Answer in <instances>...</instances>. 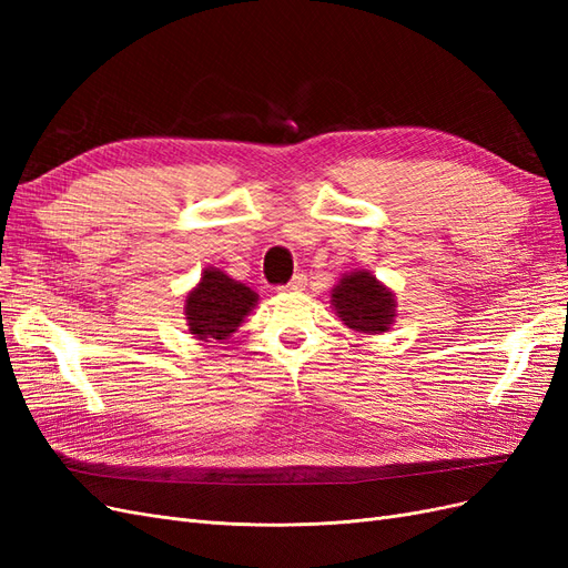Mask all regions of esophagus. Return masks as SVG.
I'll list each match as a JSON object with an SVG mask.
<instances>
[{
    "label": "esophagus",
    "instance_id": "34e87169",
    "mask_svg": "<svg viewBox=\"0 0 568 568\" xmlns=\"http://www.w3.org/2000/svg\"><path fill=\"white\" fill-rule=\"evenodd\" d=\"M303 286H305V274L298 272V274H294V277H291L288 284L282 286V291H301Z\"/></svg>",
    "mask_w": 568,
    "mask_h": 568
}]
</instances>
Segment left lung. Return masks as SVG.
Masks as SVG:
<instances>
[{
	"instance_id": "1",
	"label": "left lung",
	"mask_w": 568,
	"mask_h": 568,
	"mask_svg": "<svg viewBox=\"0 0 568 568\" xmlns=\"http://www.w3.org/2000/svg\"><path fill=\"white\" fill-rule=\"evenodd\" d=\"M332 303L343 324H348L355 332L382 334L395 317L393 294L369 272L346 274L334 288Z\"/></svg>"
}]
</instances>
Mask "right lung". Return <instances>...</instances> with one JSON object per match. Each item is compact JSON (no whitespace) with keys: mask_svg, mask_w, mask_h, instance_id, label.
I'll list each match as a JSON object with an SVG mask.
<instances>
[{"mask_svg":"<svg viewBox=\"0 0 568 568\" xmlns=\"http://www.w3.org/2000/svg\"><path fill=\"white\" fill-rule=\"evenodd\" d=\"M257 296L244 284L230 280L220 270H205L201 284L186 296L189 332L199 338H227L244 322Z\"/></svg>","mask_w":568,"mask_h":568,"instance_id":"add662e5","label":"right lung"}]
</instances>
